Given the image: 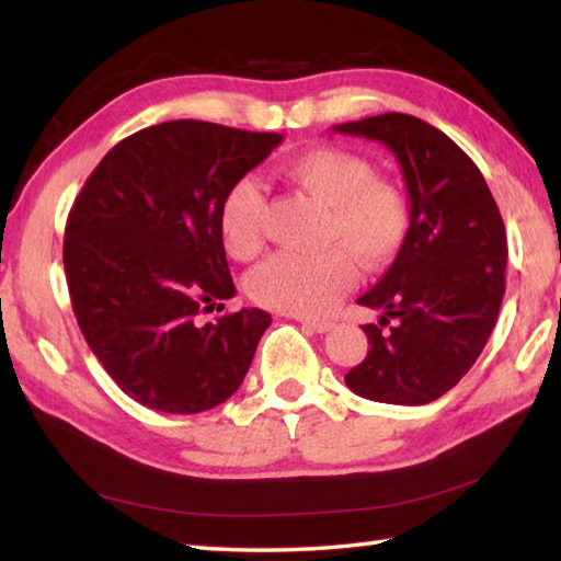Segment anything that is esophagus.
I'll list each match as a JSON object with an SVG mask.
<instances>
[{"mask_svg":"<svg viewBox=\"0 0 561 561\" xmlns=\"http://www.w3.org/2000/svg\"><path fill=\"white\" fill-rule=\"evenodd\" d=\"M297 321H301L304 327L317 331V334H327V331L334 329V321L329 319H309V317H297Z\"/></svg>","mask_w":561,"mask_h":561,"instance_id":"obj_1","label":"esophagus"}]
</instances>
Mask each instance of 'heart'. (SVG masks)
<instances>
[{"instance_id": "1", "label": "heart", "mask_w": 561, "mask_h": 561, "mask_svg": "<svg viewBox=\"0 0 561 561\" xmlns=\"http://www.w3.org/2000/svg\"><path fill=\"white\" fill-rule=\"evenodd\" d=\"M282 175L327 207L321 252H277L250 274V294L262 307L284 314L321 317L331 311L354 282V260L364 270H381L401 250L411 210L405 195L376 178L366 158L339 148H314L289 158ZM264 195L250 178L227 190L217 215L220 240L234 260L257 257Z\"/></svg>"}]
</instances>
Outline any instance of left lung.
<instances>
[{
	"instance_id": "left-lung-1",
	"label": "left lung",
	"mask_w": 561,
	"mask_h": 561,
	"mask_svg": "<svg viewBox=\"0 0 561 561\" xmlns=\"http://www.w3.org/2000/svg\"><path fill=\"white\" fill-rule=\"evenodd\" d=\"M334 130L391 150L411 197L403 247L358 297L360 307L381 309V321L364 327L371 348L344 381L368 401L431 403L470 371L495 327L505 294V222L478 165L431 123L383 113Z\"/></svg>"
}]
</instances>
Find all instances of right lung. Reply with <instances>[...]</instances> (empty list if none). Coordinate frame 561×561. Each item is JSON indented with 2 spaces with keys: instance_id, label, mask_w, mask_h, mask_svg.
<instances>
[{
  "instance_id": "right-lung-1",
  "label": "right lung",
  "mask_w": 561,
  "mask_h": 561,
  "mask_svg": "<svg viewBox=\"0 0 561 561\" xmlns=\"http://www.w3.org/2000/svg\"><path fill=\"white\" fill-rule=\"evenodd\" d=\"M282 144L205 121H168L113 146L69 213L73 314L118 388L163 413H203L244 381L272 317L203 321L234 297L217 215L227 190Z\"/></svg>"
}]
</instances>
